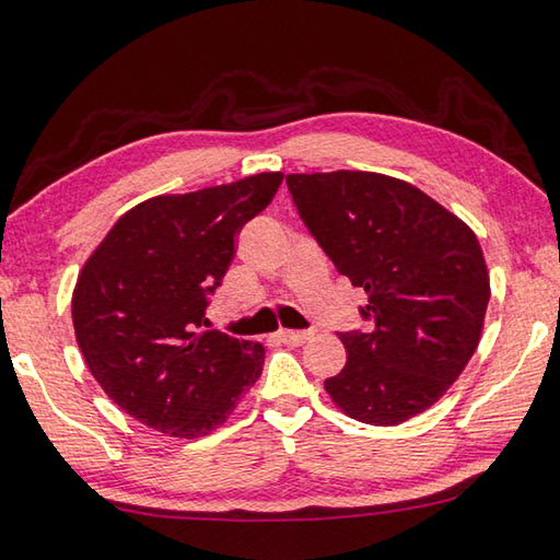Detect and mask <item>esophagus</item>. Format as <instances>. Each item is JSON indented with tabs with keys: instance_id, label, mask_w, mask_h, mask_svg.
I'll list each match as a JSON object with an SVG mask.
<instances>
[{
	"instance_id": "1",
	"label": "esophagus",
	"mask_w": 560,
	"mask_h": 560,
	"mask_svg": "<svg viewBox=\"0 0 560 560\" xmlns=\"http://www.w3.org/2000/svg\"><path fill=\"white\" fill-rule=\"evenodd\" d=\"M277 338L287 345H303L313 338L311 330H279Z\"/></svg>"
}]
</instances>
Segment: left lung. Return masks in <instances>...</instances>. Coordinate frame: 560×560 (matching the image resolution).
Segmentation results:
<instances>
[{
	"instance_id": "1",
	"label": "left lung",
	"mask_w": 560,
	"mask_h": 560,
	"mask_svg": "<svg viewBox=\"0 0 560 560\" xmlns=\"http://www.w3.org/2000/svg\"><path fill=\"white\" fill-rule=\"evenodd\" d=\"M301 220L368 293V332H340L348 362L325 380L350 419L396 425L433 406L480 342L490 273L465 222L411 183L372 171L291 174Z\"/></svg>"
}]
</instances>
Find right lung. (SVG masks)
I'll use <instances>...</instances> for the list:
<instances>
[{"label":"right lung","mask_w":560,"mask_h":560,"mask_svg":"<svg viewBox=\"0 0 560 560\" xmlns=\"http://www.w3.org/2000/svg\"><path fill=\"white\" fill-rule=\"evenodd\" d=\"M281 171L178 196L121 215L73 289L78 348L131 419L200 439L230 419L259 380L264 345L208 330V296L235 257V237L269 206Z\"/></svg>","instance_id":"right-lung-1"}]
</instances>
